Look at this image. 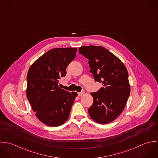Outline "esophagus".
Listing matches in <instances>:
<instances>
[{"instance_id": "obj_1", "label": "esophagus", "mask_w": 158, "mask_h": 158, "mask_svg": "<svg viewBox=\"0 0 158 158\" xmlns=\"http://www.w3.org/2000/svg\"><path fill=\"white\" fill-rule=\"evenodd\" d=\"M84 94V92H79V93H77V94H78V96H82V95H83Z\"/></svg>"}]
</instances>
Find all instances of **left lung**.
<instances>
[{
    "label": "left lung",
    "mask_w": 158,
    "mask_h": 158,
    "mask_svg": "<svg viewBox=\"0 0 158 158\" xmlns=\"http://www.w3.org/2000/svg\"><path fill=\"white\" fill-rule=\"evenodd\" d=\"M79 53L87 58L95 81L102 87L91 93L94 103L89 109L91 118L99 124L117 119L123 111L130 94L128 73L125 65L117 56L99 46H82Z\"/></svg>",
    "instance_id": "8db88e82"
}]
</instances>
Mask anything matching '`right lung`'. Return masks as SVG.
<instances>
[{
    "label": "right lung",
    "instance_id": "add662e5",
    "mask_svg": "<svg viewBox=\"0 0 158 158\" xmlns=\"http://www.w3.org/2000/svg\"><path fill=\"white\" fill-rule=\"evenodd\" d=\"M76 48H54L36 60L29 69L27 98L35 116L49 126H59L68 119L77 94L59 87L66 68L76 57Z\"/></svg>",
    "mask_w": 158,
    "mask_h": 158
}]
</instances>
